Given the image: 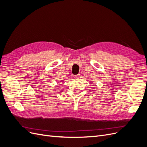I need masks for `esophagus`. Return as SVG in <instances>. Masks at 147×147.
I'll list each match as a JSON object with an SVG mask.
<instances>
[{"instance_id": "esophagus-1", "label": "esophagus", "mask_w": 147, "mask_h": 147, "mask_svg": "<svg viewBox=\"0 0 147 147\" xmlns=\"http://www.w3.org/2000/svg\"><path fill=\"white\" fill-rule=\"evenodd\" d=\"M80 74H78V75H75L74 76V78H75L76 80H78L79 78H80Z\"/></svg>"}]
</instances>
